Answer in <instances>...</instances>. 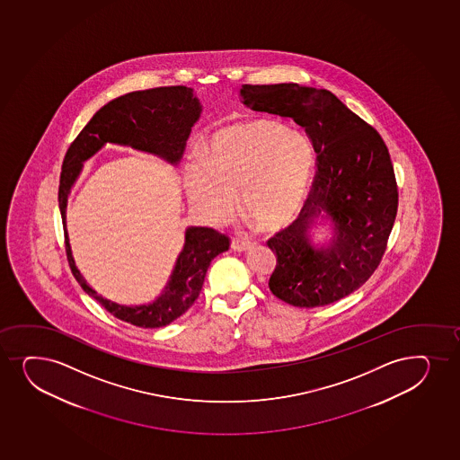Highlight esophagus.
<instances>
[{
    "instance_id": "obj_1",
    "label": "esophagus",
    "mask_w": 460,
    "mask_h": 460,
    "mask_svg": "<svg viewBox=\"0 0 460 460\" xmlns=\"http://www.w3.org/2000/svg\"><path fill=\"white\" fill-rule=\"evenodd\" d=\"M252 247V243L243 238H234L232 241V249L234 252H247Z\"/></svg>"
}]
</instances>
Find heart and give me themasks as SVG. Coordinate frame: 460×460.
<instances>
[{
    "label": "heart",
    "mask_w": 460,
    "mask_h": 460,
    "mask_svg": "<svg viewBox=\"0 0 460 460\" xmlns=\"http://www.w3.org/2000/svg\"><path fill=\"white\" fill-rule=\"evenodd\" d=\"M314 167L312 144L302 133L267 119L239 122L208 139L185 174L187 199L210 224L241 208L267 230L295 219L305 201Z\"/></svg>",
    "instance_id": "b5f03b06"
}]
</instances>
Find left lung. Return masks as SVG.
Segmentation results:
<instances>
[{"label": "left lung", "mask_w": 460, "mask_h": 460, "mask_svg": "<svg viewBox=\"0 0 460 460\" xmlns=\"http://www.w3.org/2000/svg\"><path fill=\"white\" fill-rule=\"evenodd\" d=\"M245 106L291 118L316 152V173L299 217L267 245L276 253L271 293L301 308L342 299L370 279L385 253L399 204L390 154L375 127L330 90L308 85L243 84ZM325 212L335 236L317 250L307 239L312 219Z\"/></svg>", "instance_id": "8db88e82"}]
</instances>
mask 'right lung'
I'll use <instances>...</instances> for the list:
<instances>
[{
  "mask_svg": "<svg viewBox=\"0 0 460 460\" xmlns=\"http://www.w3.org/2000/svg\"><path fill=\"white\" fill-rule=\"evenodd\" d=\"M201 115V104L185 85L137 90L101 107L67 148L59 176L58 202L66 233V253L70 270L81 288L100 302L107 312L137 327H165L182 316L201 293L207 269L217 254L227 252L230 239L215 228L190 227L185 232L184 249L163 295L148 305L127 306L98 295L75 265L66 232L67 196L85 159L106 143L132 146L159 155L176 164L184 152L191 127Z\"/></svg>",
  "mask_w": 460,
  "mask_h": 460,
  "instance_id": "right-lung-1",
  "label": "right lung"
}]
</instances>
